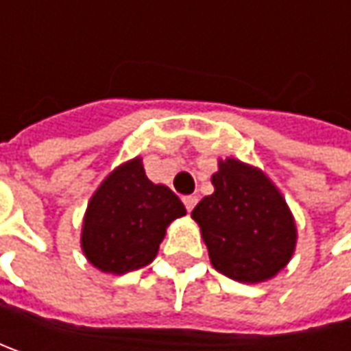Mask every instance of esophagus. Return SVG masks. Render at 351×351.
I'll return each instance as SVG.
<instances>
[{
  "mask_svg": "<svg viewBox=\"0 0 351 351\" xmlns=\"http://www.w3.org/2000/svg\"><path fill=\"white\" fill-rule=\"evenodd\" d=\"M183 205H185V209L189 210H193V207L197 205V197L195 195H187V197H183Z\"/></svg>",
  "mask_w": 351,
  "mask_h": 351,
  "instance_id": "obj_1",
  "label": "esophagus"
}]
</instances>
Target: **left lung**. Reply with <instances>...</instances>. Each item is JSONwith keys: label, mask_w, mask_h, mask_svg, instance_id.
<instances>
[{"label": "left lung", "mask_w": 351, "mask_h": 351, "mask_svg": "<svg viewBox=\"0 0 351 351\" xmlns=\"http://www.w3.org/2000/svg\"><path fill=\"white\" fill-rule=\"evenodd\" d=\"M210 183L191 213L213 267L240 283H262L291 262L297 224L277 185L260 168L236 158L219 160Z\"/></svg>", "instance_id": "left-lung-1"}]
</instances>
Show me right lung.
<instances>
[{
    "label": "right lung",
    "mask_w": 351,
    "mask_h": 351,
    "mask_svg": "<svg viewBox=\"0 0 351 351\" xmlns=\"http://www.w3.org/2000/svg\"><path fill=\"white\" fill-rule=\"evenodd\" d=\"M185 215L169 187L146 178L142 158L117 166L88 203L82 223V252L103 274L141 269L158 254L166 228Z\"/></svg>",
    "instance_id": "obj_1"
}]
</instances>
